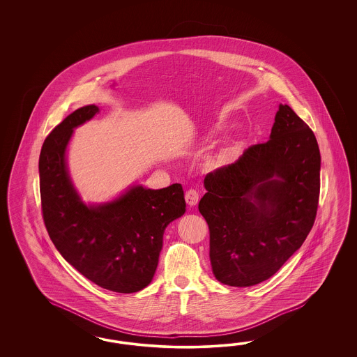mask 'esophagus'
Returning <instances> with one entry per match:
<instances>
[{
	"mask_svg": "<svg viewBox=\"0 0 357 357\" xmlns=\"http://www.w3.org/2000/svg\"><path fill=\"white\" fill-rule=\"evenodd\" d=\"M184 199H185V203L190 206H195L199 203V199H200V195L196 191V190H188L185 195H184Z\"/></svg>",
	"mask_w": 357,
	"mask_h": 357,
	"instance_id": "34e87169",
	"label": "esophagus"
}]
</instances>
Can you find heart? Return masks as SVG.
I'll return each instance as SVG.
<instances>
[{
    "label": "heart",
    "instance_id": "obj_1",
    "mask_svg": "<svg viewBox=\"0 0 357 357\" xmlns=\"http://www.w3.org/2000/svg\"><path fill=\"white\" fill-rule=\"evenodd\" d=\"M218 130H222L221 127H218ZM230 151H221L218 155H216L213 160H211L209 161V167L211 169H217V167H221V166H224V165H227L229 161H230Z\"/></svg>",
    "mask_w": 357,
    "mask_h": 357
}]
</instances>
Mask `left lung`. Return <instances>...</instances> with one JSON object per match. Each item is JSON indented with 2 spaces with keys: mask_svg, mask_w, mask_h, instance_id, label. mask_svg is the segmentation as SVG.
Instances as JSON below:
<instances>
[{
  "mask_svg": "<svg viewBox=\"0 0 357 357\" xmlns=\"http://www.w3.org/2000/svg\"><path fill=\"white\" fill-rule=\"evenodd\" d=\"M321 153L313 130L280 105L270 140L206 174L199 211L209 227L217 280L251 287L270 279L301 248L319 199Z\"/></svg>",
  "mask_w": 357,
  "mask_h": 357,
  "instance_id": "left-lung-1",
  "label": "left lung"
}]
</instances>
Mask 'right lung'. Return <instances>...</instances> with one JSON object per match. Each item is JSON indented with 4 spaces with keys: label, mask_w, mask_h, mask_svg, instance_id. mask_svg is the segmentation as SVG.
Segmentation results:
<instances>
[{
    "label": "right lung",
    "mask_w": 357,
    "mask_h": 357,
    "mask_svg": "<svg viewBox=\"0 0 357 357\" xmlns=\"http://www.w3.org/2000/svg\"><path fill=\"white\" fill-rule=\"evenodd\" d=\"M98 112L96 105L78 108L44 140L39 157L44 224L54 248L86 279L112 292H139L157 270L165 229L185 212L183 188L132 185L112 202L85 204L65 154L73 130Z\"/></svg>",
    "instance_id": "obj_1"
}]
</instances>
